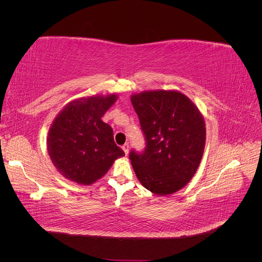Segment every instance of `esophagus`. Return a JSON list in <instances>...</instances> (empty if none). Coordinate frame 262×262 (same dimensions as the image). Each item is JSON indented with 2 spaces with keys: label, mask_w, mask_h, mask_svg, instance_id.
<instances>
[{
  "label": "esophagus",
  "mask_w": 262,
  "mask_h": 262,
  "mask_svg": "<svg viewBox=\"0 0 262 262\" xmlns=\"http://www.w3.org/2000/svg\"><path fill=\"white\" fill-rule=\"evenodd\" d=\"M122 149H123V152L125 153V155H128V154H129V149H130L129 144L125 143L124 145H122Z\"/></svg>",
  "instance_id": "1"
}]
</instances>
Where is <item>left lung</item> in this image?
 <instances>
[{
    "mask_svg": "<svg viewBox=\"0 0 262 262\" xmlns=\"http://www.w3.org/2000/svg\"><path fill=\"white\" fill-rule=\"evenodd\" d=\"M146 146L129 154L144 188L157 195L177 192L192 179L204 152L205 122L198 107L178 91H148L131 96Z\"/></svg>",
    "mask_w": 262,
    "mask_h": 262,
    "instance_id": "obj_1",
    "label": "left lung"
}]
</instances>
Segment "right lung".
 Returning a JSON list of instances; mask_svg holds the SVG:
<instances>
[{
	"mask_svg": "<svg viewBox=\"0 0 262 262\" xmlns=\"http://www.w3.org/2000/svg\"><path fill=\"white\" fill-rule=\"evenodd\" d=\"M118 96L78 98L63 108L50 126L47 148L61 175L80 185H92L105 176L123 150L114 141V131L101 117Z\"/></svg>",
	"mask_w": 262,
	"mask_h": 262,
	"instance_id": "1",
	"label": "right lung"
}]
</instances>
